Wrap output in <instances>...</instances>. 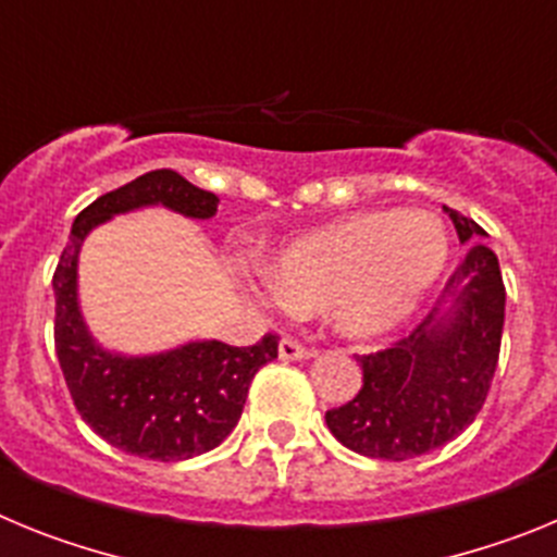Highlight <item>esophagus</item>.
Here are the masks:
<instances>
[{"label":"esophagus","instance_id":"esophagus-1","mask_svg":"<svg viewBox=\"0 0 557 557\" xmlns=\"http://www.w3.org/2000/svg\"><path fill=\"white\" fill-rule=\"evenodd\" d=\"M312 348H307L304 343H298L295 337H284L282 343H278V357L287 359V362H293V359H309L312 357Z\"/></svg>","mask_w":557,"mask_h":557}]
</instances>
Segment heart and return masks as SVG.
I'll list each match as a JSON object with an SVG mask.
<instances>
[{
  "instance_id": "1",
  "label": "heart",
  "mask_w": 557,
  "mask_h": 557,
  "mask_svg": "<svg viewBox=\"0 0 557 557\" xmlns=\"http://www.w3.org/2000/svg\"><path fill=\"white\" fill-rule=\"evenodd\" d=\"M446 262L449 234L430 211H359L289 239L245 289L268 312L326 309L339 334L373 339L421 307Z\"/></svg>"
}]
</instances>
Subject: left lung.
I'll return each instance as SVG.
<instances>
[{"label":"left lung","instance_id":"8db88e82","mask_svg":"<svg viewBox=\"0 0 557 557\" xmlns=\"http://www.w3.org/2000/svg\"><path fill=\"white\" fill-rule=\"evenodd\" d=\"M446 209V206H444ZM469 253L451 273L441 306L391 348L357 357L362 387L326 412L339 444L379 460H410L449 444L485 405L499 362L505 284L485 231L446 209Z\"/></svg>","mask_w":557,"mask_h":557}]
</instances>
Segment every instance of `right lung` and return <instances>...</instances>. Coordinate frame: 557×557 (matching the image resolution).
Listing matches in <instances>:
<instances>
[{
    "label": "right lung",
    "instance_id": "right-lung-1",
    "mask_svg": "<svg viewBox=\"0 0 557 557\" xmlns=\"http://www.w3.org/2000/svg\"><path fill=\"white\" fill-rule=\"evenodd\" d=\"M220 198L172 170H152L108 191L75 218L58 259L55 351L77 412L102 441L127 455L175 462L214 449L243 416L256 371L278 357L275 334L236 348L195 339L147 357L108 351L91 337L77 301V256L83 239L116 214L164 206L191 220L218 214Z\"/></svg>",
    "mask_w": 557,
    "mask_h": 557
}]
</instances>
